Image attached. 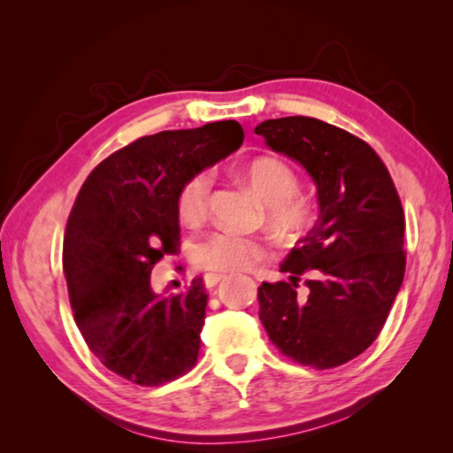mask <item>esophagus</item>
<instances>
[{
  "label": "esophagus",
  "mask_w": 453,
  "mask_h": 453,
  "mask_svg": "<svg viewBox=\"0 0 453 453\" xmlns=\"http://www.w3.org/2000/svg\"><path fill=\"white\" fill-rule=\"evenodd\" d=\"M224 278H226L224 273H208L205 275V288H216Z\"/></svg>",
  "instance_id": "esophagus-1"
}]
</instances>
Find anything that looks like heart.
I'll return each instance as SVG.
<instances>
[{"label": "heart", "mask_w": 453, "mask_h": 453, "mask_svg": "<svg viewBox=\"0 0 453 453\" xmlns=\"http://www.w3.org/2000/svg\"><path fill=\"white\" fill-rule=\"evenodd\" d=\"M243 180L259 202L267 205L270 219L280 227H296L305 219V205L294 199L297 178L291 167L278 157L262 156L251 159L242 170ZM210 173L197 172L181 188L178 210L181 219L197 221L203 218L210 196ZM265 257V248L254 237L234 232H219L197 245L196 259L199 265L218 272H243Z\"/></svg>", "instance_id": "1"}]
</instances>
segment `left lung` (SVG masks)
Listing matches in <instances>:
<instances>
[{
    "mask_svg": "<svg viewBox=\"0 0 453 453\" xmlns=\"http://www.w3.org/2000/svg\"><path fill=\"white\" fill-rule=\"evenodd\" d=\"M254 132L310 173L319 208L280 265L288 280L259 286V319L283 356L337 367L372 346L402 288L400 196L378 153L326 121L265 119Z\"/></svg>",
    "mask_w": 453,
    "mask_h": 453,
    "instance_id": "obj_1",
    "label": "left lung"
}]
</instances>
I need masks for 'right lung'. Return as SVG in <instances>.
<instances>
[{
	"label": "right lung",
	"instance_id": "1",
	"mask_svg": "<svg viewBox=\"0 0 453 453\" xmlns=\"http://www.w3.org/2000/svg\"><path fill=\"white\" fill-rule=\"evenodd\" d=\"M235 119L145 135L88 175L65 227L64 273L75 324L107 370L159 386L197 362L208 294L151 289L153 265L180 242L186 181L240 150Z\"/></svg>",
	"mask_w": 453,
	"mask_h": 453
}]
</instances>
